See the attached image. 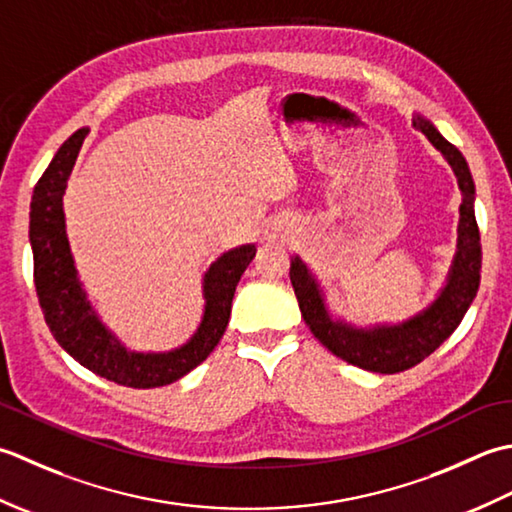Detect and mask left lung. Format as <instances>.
<instances>
[{
    "label": "left lung",
    "instance_id": "8db88e82",
    "mask_svg": "<svg viewBox=\"0 0 512 512\" xmlns=\"http://www.w3.org/2000/svg\"><path fill=\"white\" fill-rule=\"evenodd\" d=\"M413 125L440 150L460 185V225H457V249L446 285L429 307L398 325L353 327L351 322L333 318L325 302L322 287L311 274L305 260L291 256L289 278L294 285L300 314L311 333L327 347L333 356L373 373H400L420 364L440 347L460 325L479 289V269H482V245L475 221V183L462 152L448 143L435 125L415 114Z\"/></svg>",
    "mask_w": 512,
    "mask_h": 512
}]
</instances>
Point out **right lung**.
<instances>
[{
	"label": "right lung",
	"instance_id": "add662e5",
	"mask_svg": "<svg viewBox=\"0 0 512 512\" xmlns=\"http://www.w3.org/2000/svg\"><path fill=\"white\" fill-rule=\"evenodd\" d=\"M86 134L88 128H81L64 141L37 181L30 201V247L39 305L52 336L81 367L121 387H165L198 367L223 338L236 285L254 260L256 245L229 249L205 271V309L190 340L170 351L128 349L92 309L66 234L64 194Z\"/></svg>",
	"mask_w": 512,
	"mask_h": 512
}]
</instances>
